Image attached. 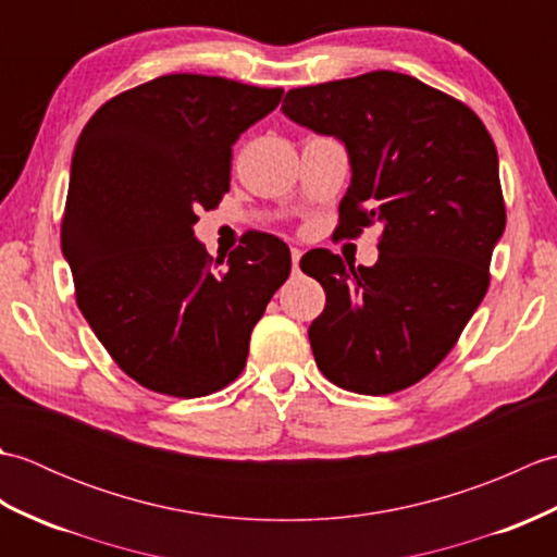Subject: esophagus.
<instances>
[{
    "instance_id": "esophagus-1",
    "label": "esophagus",
    "mask_w": 557,
    "mask_h": 557,
    "mask_svg": "<svg viewBox=\"0 0 557 557\" xmlns=\"http://www.w3.org/2000/svg\"><path fill=\"white\" fill-rule=\"evenodd\" d=\"M299 260H301V248H292V265H294V270L299 268Z\"/></svg>"
}]
</instances>
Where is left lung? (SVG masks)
Masks as SVG:
<instances>
[{
	"mask_svg": "<svg viewBox=\"0 0 557 557\" xmlns=\"http://www.w3.org/2000/svg\"><path fill=\"white\" fill-rule=\"evenodd\" d=\"M282 112L349 152L337 234L383 224L371 268L327 248L301 258L325 289V309L309 327L318 369L359 395L419 383L486 297L505 232L491 134L465 102L397 71L294 88Z\"/></svg>",
	"mask_w": 557,
	"mask_h": 557,
	"instance_id": "obj_1",
	"label": "left lung"
}]
</instances>
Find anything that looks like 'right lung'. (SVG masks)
<instances>
[{"instance_id": "add662e5", "label": "right lung", "mask_w": 557, "mask_h": 557, "mask_svg": "<svg viewBox=\"0 0 557 557\" xmlns=\"http://www.w3.org/2000/svg\"><path fill=\"white\" fill-rule=\"evenodd\" d=\"M282 88L170 74L108 100L71 158L62 253L76 304L148 389L206 397L244 371L251 330L289 277V246L248 232L212 260L196 212L230 191L232 146Z\"/></svg>"}]
</instances>
